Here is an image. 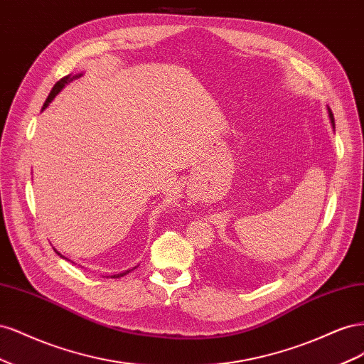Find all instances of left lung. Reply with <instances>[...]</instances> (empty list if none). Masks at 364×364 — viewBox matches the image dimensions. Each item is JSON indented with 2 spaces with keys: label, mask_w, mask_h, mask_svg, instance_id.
<instances>
[{
  "label": "left lung",
  "mask_w": 364,
  "mask_h": 364,
  "mask_svg": "<svg viewBox=\"0 0 364 364\" xmlns=\"http://www.w3.org/2000/svg\"><path fill=\"white\" fill-rule=\"evenodd\" d=\"M328 115H329V119H331V124H333V129H334V127H336V126H334V115H333L331 109H329V107H328Z\"/></svg>",
  "instance_id": "1"
}]
</instances>
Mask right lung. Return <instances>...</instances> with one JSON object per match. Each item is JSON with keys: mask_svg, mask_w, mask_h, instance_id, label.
<instances>
[{"mask_svg": "<svg viewBox=\"0 0 364 364\" xmlns=\"http://www.w3.org/2000/svg\"><path fill=\"white\" fill-rule=\"evenodd\" d=\"M82 74H77V75H71V74H68V75H65L63 77V79H60L56 85H54V87H53V90H51V92H50V95L47 97V100H46V103H43V106H42V111H43V109H46V107H48V105L54 100V97H56L62 90H63V87H65V85H68L70 82H73L74 79H79V77H80ZM54 250H56V249H54ZM56 253H58V255H60L62 257V253H59L58 250H56ZM63 258V257H62ZM134 269H136V267H134ZM134 269H129V270H124V272H121V273H115V274H111V278H123L124 277V274H127L129 272H132V270H134Z\"/></svg>", "mask_w": 364, "mask_h": 364, "instance_id": "add662e5", "label": "right lung"}]
</instances>
